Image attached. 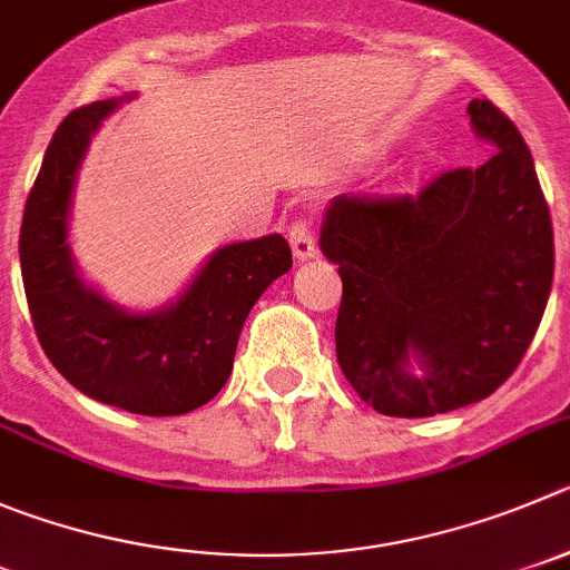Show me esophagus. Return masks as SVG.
<instances>
[{
	"instance_id": "obj_1",
	"label": "esophagus",
	"mask_w": 570,
	"mask_h": 570,
	"mask_svg": "<svg viewBox=\"0 0 570 570\" xmlns=\"http://www.w3.org/2000/svg\"><path fill=\"white\" fill-rule=\"evenodd\" d=\"M289 244H292V253H295L297 261H306L317 253V242H315V230L306 219H297L292 222L289 227Z\"/></svg>"
}]
</instances>
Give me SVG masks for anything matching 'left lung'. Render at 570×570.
Returning <instances> with one entry per match:
<instances>
[{"label":"left lung","instance_id":"obj_1","mask_svg":"<svg viewBox=\"0 0 570 570\" xmlns=\"http://www.w3.org/2000/svg\"><path fill=\"white\" fill-rule=\"evenodd\" d=\"M494 154L416 196L332 199L321 249L343 278L334 343L374 411L424 419L494 393L534 340L554 230L529 146L489 100L466 106Z\"/></svg>","mask_w":570,"mask_h":570}]
</instances>
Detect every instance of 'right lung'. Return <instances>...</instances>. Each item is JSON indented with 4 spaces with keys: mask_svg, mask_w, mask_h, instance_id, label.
<instances>
[{
    "mask_svg": "<svg viewBox=\"0 0 570 570\" xmlns=\"http://www.w3.org/2000/svg\"><path fill=\"white\" fill-rule=\"evenodd\" d=\"M117 104L69 111L52 135L21 219V281L36 337L69 385L120 411L179 416L225 387L244 321L289 273L292 249L278 233L219 247L177 303L146 315L83 284L67 244L69 199L89 140Z\"/></svg>",
    "mask_w": 570,
    "mask_h": 570,
    "instance_id": "obj_1",
    "label": "right lung"
}]
</instances>
